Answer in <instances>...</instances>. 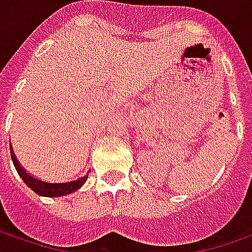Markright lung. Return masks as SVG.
Returning <instances> with one entry per match:
<instances>
[{
  "label": "right lung",
  "instance_id": "obj_1",
  "mask_svg": "<svg viewBox=\"0 0 252 252\" xmlns=\"http://www.w3.org/2000/svg\"><path fill=\"white\" fill-rule=\"evenodd\" d=\"M12 149V147H10ZM10 156H12V160H13V164L16 167L19 176L22 177V180L24 181V184L27 187H30L35 193L41 196H48V197H57V196H64L68 195V193H72L74 190H78V189L82 187L83 184L88 180V176L82 177L79 180H75V181L70 182H46L42 181V180H38L35 177H32L31 174H29L26 170L19 164L17 162L16 156L13 154V151H10Z\"/></svg>",
  "mask_w": 252,
  "mask_h": 252
}]
</instances>
